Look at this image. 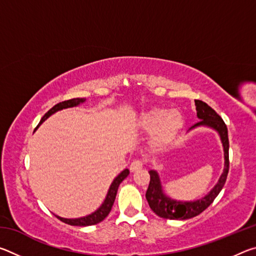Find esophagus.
Instances as JSON below:
<instances>
[{
    "instance_id": "obj_1",
    "label": "esophagus",
    "mask_w": 256,
    "mask_h": 256,
    "mask_svg": "<svg viewBox=\"0 0 256 256\" xmlns=\"http://www.w3.org/2000/svg\"><path fill=\"white\" fill-rule=\"evenodd\" d=\"M142 167H144V162H142V160L136 159V160H133V162H131V164H130V170H131V172H136L138 170H141Z\"/></svg>"
}]
</instances>
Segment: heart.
I'll return each mask as SVG.
<instances>
[{
	"mask_svg": "<svg viewBox=\"0 0 256 256\" xmlns=\"http://www.w3.org/2000/svg\"><path fill=\"white\" fill-rule=\"evenodd\" d=\"M138 126L146 132H154V140L164 146L172 142L184 126V118L176 110H164L152 108L144 112L138 118Z\"/></svg>",
	"mask_w": 256,
	"mask_h": 256,
	"instance_id": "heart-1",
	"label": "heart"
}]
</instances>
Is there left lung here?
Instances as JSON below:
<instances>
[{"label": "left lung", "mask_w": 256, "mask_h": 256, "mask_svg": "<svg viewBox=\"0 0 256 256\" xmlns=\"http://www.w3.org/2000/svg\"><path fill=\"white\" fill-rule=\"evenodd\" d=\"M196 115L200 118V122L194 124L190 130L198 126H208L216 130L222 138L224 154V172L220 176L218 183L214 185L209 193L204 198H198L196 201L182 202L166 196L162 188V183L158 172L156 170H150V183L146 190V198L149 206L156 214L164 219L172 220H185L193 218L201 212L204 211L209 206L214 198L218 196L220 190H222L226 183L228 170H229V140L228 130L222 118L212 110V108L202 100H196Z\"/></svg>", "instance_id": "obj_1"}]
</instances>
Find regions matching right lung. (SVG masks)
I'll list each match as a JSON object with an SVG mask.
<instances>
[{"instance_id": "obj_1", "label": "right lung", "mask_w": 256, "mask_h": 256, "mask_svg": "<svg viewBox=\"0 0 256 256\" xmlns=\"http://www.w3.org/2000/svg\"><path fill=\"white\" fill-rule=\"evenodd\" d=\"M86 102L84 98H73V99H68V100H66V102L56 104L54 107H52L50 110L47 112L44 116H42V118L40 120V124H42L45 120L48 118L50 115H53L54 112H56L58 110H64V108L74 107V106L80 105L81 102ZM128 174H130V170H124L114 180H112L110 188V190H108V193H107L105 201H104L102 206L99 208L98 210L94 211V214L86 216H82V218H76V219L60 218V216H58L60 222H66L68 224H71V226H92V224H99L100 222H102V220L108 216V214H110L112 210V204H114V201H115L116 194H118V190L120 184L122 183L125 178H126Z\"/></svg>"}]
</instances>
